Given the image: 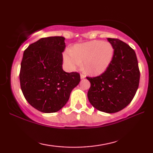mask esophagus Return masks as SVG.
Here are the masks:
<instances>
[{
    "instance_id": "1",
    "label": "esophagus",
    "mask_w": 153,
    "mask_h": 153,
    "mask_svg": "<svg viewBox=\"0 0 153 153\" xmlns=\"http://www.w3.org/2000/svg\"><path fill=\"white\" fill-rule=\"evenodd\" d=\"M85 77H86V76H84V75H83V74L80 75V78L81 79H84V78H85Z\"/></svg>"
}]
</instances>
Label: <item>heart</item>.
<instances>
[{
  "label": "heart",
  "mask_w": 153,
  "mask_h": 153,
  "mask_svg": "<svg viewBox=\"0 0 153 153\" xmlns=\"http://www.w3.org/2000/svg\"><path fill=\"white\" fill-rule=\"evenodd\" d=\"M114 48L108 42L94 40L75 45L63 54L69 69H75L83 62V68L91 76H100L107 70L113 61Z\"/></svg>",
  "instance_id": "obj_1"
}]
</instances>
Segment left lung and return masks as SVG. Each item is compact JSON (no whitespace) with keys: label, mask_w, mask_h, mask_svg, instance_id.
<instances>
[{"label":"left lung","mask_w":153,"mask_h":153,"mask_svg":"<svg viewBox=\"0 0 153 153\" xmlns=\"http://www.w3.org/2000/svg\"><path fill=\"white\" fill-rule=\"evenodd\" d=\"M114 48L110 66L99 76L86 78L90 82L89 102L97 110L118 112L132 100L139 86L140 71L135 51L126 43L107 38Z\"/></svg>","instance_id":"8db88e82"}]
</instances>
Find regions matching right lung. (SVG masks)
Masks as SVG:
<instances>
[{"label":"right lung","instance_id":"1","mask_svg":"<svg viewBox=\"0 0 153 153\" xmlns=\"http://www.w3.org/2000/svg\"><path fill=\"white\" fill-rule=\"evenodd\" d=\"M62 36L42 38L25 49L21 63V88L27 101L42 113L57 112L80 82L77 72L62 69L65 48Z\"/></svg>","mask_w":153,"mask_h":153}]
</instances>
